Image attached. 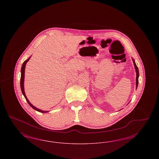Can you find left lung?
<instances>
[{"mask_svg": "<svg viewBox=\"0 0 159 159\" xmlns=\"http://www.w3.org/2000/svg\"><path fill=\"white\" fill-rule=\"evenodd\" d=\"M132 61H133V62H134V66H135V71H136V89H137V87H138V78H139V70H138V67L136 66V63H135V61L134 60V59L132 58Z\"/></svg>", "mask_w": 159, "mask_h": 159, "instance_id": "left-lung-1", "label": "left lung"}]
</instances>
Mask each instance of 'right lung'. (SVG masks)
Segmentation results:
<instances>
[{"mask_svg":"<svg viewBox=\"0 0 159 159\" xmlns=\"http://www.w3.org/2000/svg\"><path fill=\"white\" fill-rule=\"evenodd\" d=\"M30 57H29L27 60L25 61L24 62H23V65H22V67H21V80H20V86H21V92L23 93V95L24 97H25V98L26 99V101H27V102L29 103V104L35 110L38 111L39 112H40V113H47L48 112V111H43V110H42L40 109H39L38 108H36V107L32 105L30 102L29 100L27 99L26 95H25V91H24V74H25V65L27 64V62L29 61V60H30Z\"/></svg>","mask_w":159,"mask_h":159,"instance_id":"right-lung-1","label":"right lung"}]
</instances>
